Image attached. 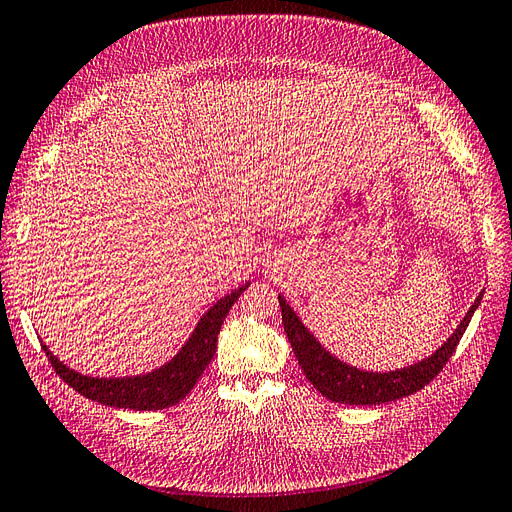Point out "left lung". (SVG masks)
<instances>
[{"label":"left lung","mask_w":512,"mask_h":512,"mask_svg":"<svg viewBox=\"0 0 512 512\" xmlns=\"http://www.w3.org/2000/svg\"><path fill=\"white\" fill-rule=\"evenodd\" d=\"M277 299H280L282 322L288 342L294 350V356H297L305 378L314 384V389L322 393V397L335 401V404L380 406L386 404V401H397L401 397L421 391L423 386H427L440 374L446 361L453 356L459 339L466 333L476 307L480 305V299H483V292L478 294L474 305L463 316L453 335L436 352L414 365L395 371H382V374L380 371L356 369L344 361H339L337 356L320 346L318 339L307 331L305 324L294 314V309L286 303L282 294Z\"/></svg>","instance_id":"8db88e82"}]
</instances>
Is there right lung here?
<instances>
[{
  "instance_id": "right-lung-1",
  "label": "right lung",
  "mask_w": 512,
  "mask_h": 512,
  "mask_svg": "<svg viewBox=\"0 0 512 512\" xmlns=\"http://www.w3.org/2000/svg\"><path fill=\"white\" fill-rule=\"evenodd\" d=\"M247 286H250V282L239 286L237 290H232L213 307H209V312L198 320L190 339L183 344V348L173 356V359L143 376H126V378L83 376L79 371H74L68 365L61 363L44 344L42 348L46 356H49V361L55 367L59 378L68 386H72L74 391H79L83 397L98 401V404H104V406H113V408L162 410V408L179 404V401L194 389L196 380L203 376L205 367L213 359L215 348H218V333L222 329L224 318Z\"/></svg>"
}]
</instances>
